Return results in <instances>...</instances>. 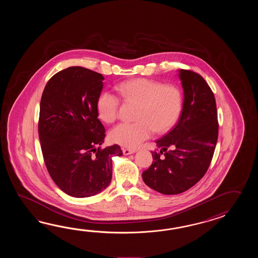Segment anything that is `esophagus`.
Here are the masks:
<instances>
[{
  "mask_svg": "<svg viewBox=\"0 0 258 258\" xmlns=\"http://www.w3.org/2000/svg\"><path fill=\"white\" fill-rule=\"evenodd\" d=\"M122 152L124 155H131V154L136 153L137 150L136 149H128V148H123L122 149Z\"/></svg>",
  "mask_w": 258,
  "mask_h": 258,
  "instance_id": "34e87169",
  "label": "esophagus"
}]
</instances>
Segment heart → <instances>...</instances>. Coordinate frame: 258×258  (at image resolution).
I'll use <instances>...</instances> for the list:
<instances>
[{"label":"heart","instance_id":"heart-1","mask_svg":"<svg viewBox=\"0 0 258 258\" xmlns=\"http://www.w3.org/2000/svg\"><path fill=\"white\" fill-rule=\"evenodd\" d=\"M117 91L128 102L138 104L136 122H121L110 131V140L121 147L136 148L157 134L170 131L178 121L182 109L181 89L174 85L146 78L121 83ZM120 99L109 92L99 95L97 111L105 122H113L119 114Z\"/></svg>","mask_w":258,"mask_h":258}]
</instances>
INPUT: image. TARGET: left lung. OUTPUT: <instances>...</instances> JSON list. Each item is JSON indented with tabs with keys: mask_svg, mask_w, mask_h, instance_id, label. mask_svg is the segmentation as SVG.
<instances>
[{
	"mask_svg": "<svg viewBox=\"0 0 258 258\" xmlns=\"http://www.w3.org/2000/svg\"><path fill=\"white\" fill-rule=\"evenodd\" d=\"M183 103L179 121L156 141L153 163L142 173L143 181L163 195H178L205 175L213 158L219 135L214 94L203 77L180 69ZM164 156H162V155Z\"/></svg>",
	"mask_w": 258,
	"mask_h": 258,
	"instance_id": "left-lung-1",
	"label": "left lung"
}]
</instances>
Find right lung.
<instances>
[{"label":"right lung","mask_w":258,"mask_h":258,"mask_svg":"<svg viewBox=\"0 0 258 258\" xmlns=\"http://www.w3.org/2000/svg\"><path fill=\"white\" fill-rule=\"evenodd\" d=\"M104 77L80 66L68 67L49 79L39 109V137L49 175L61 191L89 198L110 185L112 157L118 145L100 148L105 128L97 100Z\"/></svg>","instance_id":"add662e5"}]
</instances>
